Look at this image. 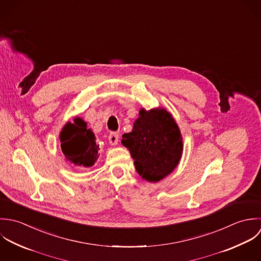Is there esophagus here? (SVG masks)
I'll return each instance as SVG.
<instances>
[{"mask_svg":"<svg viewBox=\"0 0 261 261\" xmlns=\"http://www.w3.org/2000/svg\"><path fill=\"white\" fill-rule=\"evenodd\" d=\"M119 141V134L116 132H111L109 135V142L111 145H116Z\"/></svg>","mask_w":261,"mask_h":261,"instance_id":"34e87169","label":"esophagus"}]
</instances>
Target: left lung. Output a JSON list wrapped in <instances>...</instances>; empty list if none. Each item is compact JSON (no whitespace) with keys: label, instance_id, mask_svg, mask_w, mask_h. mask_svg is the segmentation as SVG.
I'll return each mask as SVG.
<instances>
[{"label":"left lung","instance_id":"left-lung-1","mask_svg":"<svg viewBox=\"0 0 261 261\" xmlns=\"http://www.w3.org/2000/svg\"><path fill=\"white\" fill-rule=\"evenodd\" d=\"M122 144L134 159L142 178L156 182L178 164L182 153L180 131L164 109H142L133 130L122 136Z\"/></svg>","mask_w":261,"mask_h":261}]
</instances>
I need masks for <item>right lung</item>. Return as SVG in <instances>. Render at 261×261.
<instances>
[{
	"label": "right lung",
	"mask_w": 261,
	"mask_h": 261,
	"mask_svg": "<svg viewBox=\"0 0 261 261\" xmlns=\"http://www.w3.org/2000/svg\"><path fill=\"white\" fill-rule=\"evenodd\" d=\"M61 150L65 158L77 166H92L98 158L99 145L91 129L87 128V123L75 118L74 123H67L61 133Z\"/></svg>",
	"instance_id": "right-lung-1"
}]
</instances>
